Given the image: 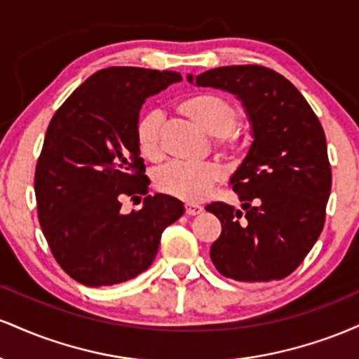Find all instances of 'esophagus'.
<instances>
[{"label": "esophagus", "mask_w": 359, "mask_h": 359, "mask_svg": "<svg viewBox=\"0 0 359 359\" xmlns=\"http://www.w3.org/2000/svg\"><path fill=\"white\" fill-rule=\"evenodd\" d=\"M203 212V208L197 204H185V214L187 216H197V214Z\"/></svg>", "instance_id": "1"}]
</instances>
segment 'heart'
I'll return each mask as SVG.
<instances>
[{"label":"heart","mask_w":359,"mask_h":359,"mask_svg":"<svg viewBox=\"0 0 359 359\" xmlns=\"http://www.w3.org/2000/svg\"><path fill=\"white\" fill-rule=\"evenodd\" d=\"M177 109L187 116L205 133L216 138V145L222 151H233L238 147L234 128L238 125V108L226 97L217 94H192L179 102ZM162 125V114L158 111H148L137 123V143L140 151L150 160L160 156L158 131ZM221 179V170L216 163H184L170 162L155 174V185L160 192L185 201L199 203Z\"/></svg>","instance_id":"1"}]
</instances>
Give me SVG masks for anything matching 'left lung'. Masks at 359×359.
<instances>
[{"label": "left lung", "instance_id": "8db88e82", "mask_svg": "<svg viewBox=\"0 0 359 359\" xmlns=\"http://www.w3.org/2000/svg\"><path fill=\"white\" fill-rule=\"evenodd\" d=\"M187 79L234 94L253 137L229 179L245 212L224 203L205 208L222 226L211 246L214 266L238 282L285 278L324 228L332 175L323 126L299 89L262 65H228Z\"/></svg>", "mask_w": 359, "mask_h": 359}]
</instances>
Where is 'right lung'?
I'll list each match as a JSON object with an SVG mask.
<instances>
[{
    "label": "right lung",
    "mask_w": 359,
    "mask_h": 359,
    "mask_svg": "<svg viewBox=\"0 0 359 359\" xmlns=\"http://www.w3.org/2000/svg\"><path fill=\"white\" fill-rule=\"evenodd\" d=\"M179 72L108 67L84 81L53 114L35 170L39 221L62 270L88 287L116 285L154 263L163 229L184 214L167 194L121 212L150 180L137 143L143 102Z\"/></svg>",
    "instance_id": "1"
}]
</instances>
